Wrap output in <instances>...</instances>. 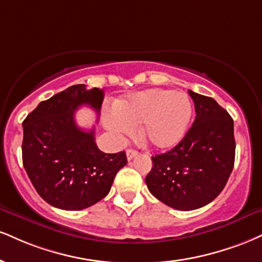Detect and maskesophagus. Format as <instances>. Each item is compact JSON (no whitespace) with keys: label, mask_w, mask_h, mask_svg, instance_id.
Masks as SVG:
<instances>
[{"label":"esophagus","mask_w":262,"mask_h":262,"mask_svg":"<svg viewBox=\"0 0 262 262\" xmlns=\"http://www.w3.org/2000/svg\"><path fill=\"white\" fill-rule=\"evenodd\" d=\"M137 155H138V151L137 150H133V149H128L127 150V159H128V161L133 160Z\"/></svg>","instance_id":"obj_1"}]
</instances>
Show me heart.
I'll use <instances>...</instances> for the list:
<instances>
[{"label": "heart", "instance_id": "obj_1", "mask_svg": "<svg viewBox=\"0 0 262 262\" xmlns=\"http://www.w3.org/2000/svg\"><path fill=\"white\" fill-rule=\"evenodd\" d=\"M191 116V102L183 93L150 89L116 103V113L106 118L108 129L130 135L139 127V139L151 149L163 150L177 144Z\"/></svg>", "mask_w": 262, "mask_h": 262}]
</instances>
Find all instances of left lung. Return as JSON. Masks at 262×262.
Instances as JSON below:
<instances>
[{"mask_svg": "<svg viewBox=\"0 0 262 262\" xmlns=\"http://www.w3.org/2000/svg\"><path fill=\"white\" fill-rule=\"evenodd\" d=\"M195 121L172 150L152 156L150 193L172 209L190 211L215 200L234 166L233 119L212 97L189 90Z\"/></svg>", "mask_w": 262, "mask_h": 262, "instance_id": "obj_1", "label": "left lung"}]
</instances>
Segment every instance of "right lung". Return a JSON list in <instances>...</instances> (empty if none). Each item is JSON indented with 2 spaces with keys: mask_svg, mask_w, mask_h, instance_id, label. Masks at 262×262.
<instances>
[{
  "mask_svg": "<svg viewBox=\"0 0 262 262\" xmlns=\"http://www.w3.org/2000/svg\"><path fill=\"white\" fill-rule=\"evenodd\" d=\"M103 90L72 85L42 101L23 122V166L37 194L62 210L78 211L108 194L113 179L127 165L124 151L102 152L95 129L86 132L74 113L88 105L99 115Z\"/></svg>",
  "mask_w": 262,
  "mask_h": 262,
  "instance_id": "right-lung-1",
  "label": "right lung"
}]
</instances>
